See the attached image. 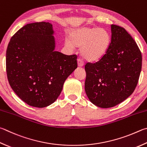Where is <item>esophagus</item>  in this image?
<instances>
[{"label":"esophagus","mask_w":147,"mask_h":147,"mask_svg":"<svg viewBox=\"0 0 147 147\" xmlns=\"http://www.w3.org/2000/svg\"><path fill=\"white\" fill-rule=\"evenodd\" d=\"M77 62H78V67H83L84 65V62H83V61L81 59H80V58H78V60H77Z\"/></svg>","instance_id":"obj_1"}]
</instances>
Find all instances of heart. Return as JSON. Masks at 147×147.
<instances>
[{
	"label": "heart",
	"instance_id": "b5f03b06",
	"mask_svg": "<svg viewBox=\"0 0 147 147\" xmlns=\"http://www.w3.org/2000/svg\"><path fill=\"white\" fill-rule=\"evenodd\" d=\"M65 44L70 49L81 47V55L89 62H96L107 53L111 38L109 32L104 29L94 27H80L72 31Z\"/></svg>",
	"mask_w": 147,
	"mask_h": 147
}]
</instances>
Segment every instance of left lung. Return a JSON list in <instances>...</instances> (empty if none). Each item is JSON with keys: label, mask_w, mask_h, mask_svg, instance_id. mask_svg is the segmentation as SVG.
<instances>
[{"label": "left lung", "mask_w": 147, "mask_h": 147, "mask_svg": "<svg viewBox=\"0 0 147 147\" xmlns=\"http://www.w3.org/2000/svg\"><path fill=\"white\" fill-rule=\"evenodd\" d=\"M107 53L98 62L85 65V90L89 100L100 108H110L129 98L140 78L142 56L123 28L111 25Z\"/></svg>", "instance_id": "left-lung-1"}]
</instances>
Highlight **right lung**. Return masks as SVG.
Returning a JSON list of instances; mask_svg holds the SVG:
<instances>
[{
	"label": "right lung",
	"instance_id": "obj_1",
	"mask_svg": "<svg viewBox=\"0 0 147 147\" xmlns=\"http://www.w3.org/2000/svg\"><path fill=\"white\" fill-rule=\"evenodd\" d=\"M52 24H28L9 42L6 72L9 84L29 105L43 108L54 103L66 79L77 68L76 55L55 51Z\"/></svg>",
	"mask_w": 147,
	"mask_h": 147
}]
</instances>
